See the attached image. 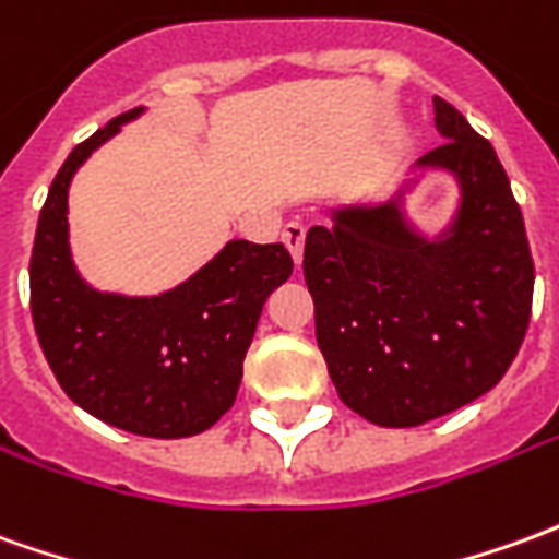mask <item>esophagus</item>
<instances>
[{"label": "esophagus", "instance_id": "esophagus-1", "mask_svg": "<svg viewBox=\"0 0 559 559\" xmlns=\"http://www.w3.org/2000/svg\"><path fill=\"white\" fill-rule=\"evenodd\" d=\"M281 241L287 245V251H290L293 263L299 266V263H302V248H306V226H302V224H287V226H284V233H281Z\"/></svg>", "mask_w": 559, "mask_h": 559}]
</instances>
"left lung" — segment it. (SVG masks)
<instances>
[{"mask_svg": "<svg viewBox=\"0 0 559 559\" xmlns=\"http://www.w3.org/2000/svg\"><path fill=\"white\" fill-rule=\"evenodd\" d=\"M439 147L417 159L454 171L460 209L429 241L400 202L347 205L306 236L314 333L338 396L378 427H420L499 384L533 311L524 214L493 144L432 99Z\"/></svg>", "mask_w": 559, "mask_h": 559, "instance_id": "8db88e82", "label": "left lung"}]
</instances>
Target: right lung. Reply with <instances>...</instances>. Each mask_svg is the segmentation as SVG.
Listing matches in <instances>:
<instances>
[{
	"label": "right lung",
	"mask_w": 559,
	"mask_h": 559,
	"mask_svg": "<svg viewBox=\"0 0 559 559\" xmlns=\"http://www.w3.org/2000/svg\"><path fill=\"white\" fill-rule=\"evenodd\" d=\"M139 115L142 108L115 117L57 171L35 229L29 308L38 345L69 400L135 436L185 439L233 408L263 302L290 278L293 260L284 245L236 239L159 296L87 287L69 253V185L78 166Z\"/></svg>",
	"instance_id": "1"
}]
</instances>
